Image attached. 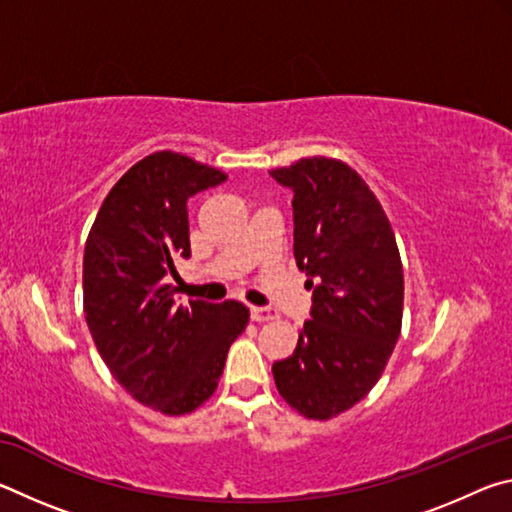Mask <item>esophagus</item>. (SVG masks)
I'll return each mask as SVG.
<instances>
[{"label": "esophagus", "instance_id": "34e87169", "mask_svg": "<svg viewBox=\"0 0 512 512\" xmlns=\"http://www.w3.org/2000/svg\"><path fill=\"white\" fill-rule=\"evenodd\" d=\"M250 318H253L255 323H266V320L275 318V311L268 307H250Z\"/></svg>", "mask_w": 512, "mask_h": 512}]
</instances>
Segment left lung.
Returning <instances> with one entry per match:
<instances>
[{
  "instance_id": "obj_1",
  "label": "left lung",
  "mask_w": 512,
  "mask_h": 512,
  "mask_svg": "<svg viewBox=\"0 0 512 512\" xmlns=\"http://www.w3.org/2000/svg\"><path fill=\"white\" fill-rule=\"evenodd\" d=\"M293 192V255L311 289L291 357L273 363L280 395L329 420L370 393L402 329L404 275L395 235L357 171L332 158L273 169Z\"/></svg>"
}]
</instances>
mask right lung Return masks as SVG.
<instances>
[{
    "mask_svg": "<svg viewBox=\"0 0 512 512\" xmlns=\"http://www.w3.org/2000/svg\"><path fill=\"white\" fill-rule=\"evenodd\" d=\"M228 180L171 151L133 164L110 189L83 255V309L112 377L164 415L198 409L219 386L248 325L237 300L176 305V262L189 259L187 201Z\"/></svg>",
    "mask_w": 512,
    "mask_h": 512,
    "instance_id": "add662e5",
    "label": "right lung"
}]
</instances>
